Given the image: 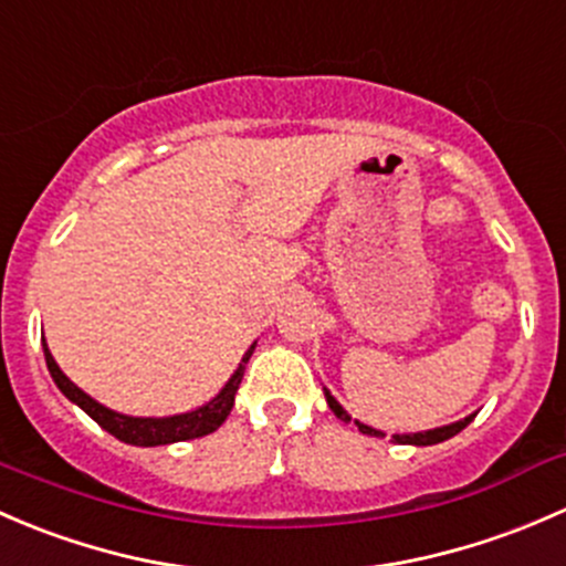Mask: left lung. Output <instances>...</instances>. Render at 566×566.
<instances>
[{"label": "left lung", "mask_w": 566, "mask_h": 566, "mask_svg": "<svg viewBox=\"0 0 566 566\" xmlns=\"http://www.w3.org/2000/svg\"><path fill=\"white\" fill-rule=\"evenodd\" d=\"M324 395H326V403H329V409L335 411V417H337V419H343V422H352V417H348L346 409H343V406L337 403V400L332 398V395L326 392V389H324ZM471 419H474V413H471V417H465V419H460V422L444 424V428L424 430V433H406V436H392V439L398 441V444H417V447L439 444V441H447V439H452V436H458L460 430H463L465 424L471 422ZM357 428L363 430V433H368V436H384L381 430H373V428H368V424H363V422H357Z\"/></svg>", "instance_id": "obj_1"}]
</instances>
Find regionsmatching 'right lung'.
<instances>
[{
	"label": "right lung",
	"mask_w": 566,
	"mask_h": 566,
	"mask_svg": "<svg viewBox=\"0 0 566 566\" xmlns=\"http://www.w3.org/2000/svg\"><path fill=\"white\" fill-rule=\"evenodd\" d=\"M255 346H250V352L242 357V365L234 370V376L229 378L223 389H220L218 398L209 400L207 406L201 409L188 411V413H177V417H125V413H116L101 406L97 400H92L90 395L81 392L73 381L60 370V365L54 363L51 357L49 346L43 340V352H45V365H49L51 378L56 381V387L65 392V398L73 400L75 406H81L103 430H108L111 436H116L125 444H136V447H157V444H174V441H188V439H201V436L212 433L218 430L220 424L226 422L231 409H234V395L240 389L242 376H244V365H248L250 354H253Z\"/></svg>",
	"instance_id": "right-lung-1"
}]
</instances>
